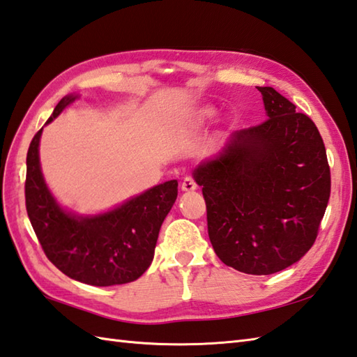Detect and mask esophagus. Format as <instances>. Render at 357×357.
<instances>
[{
    "label": "esophagus",
    "mask_w": 357,
    "mask_h": 357,
    "mask_svg": "<svg viewBox=\"0 0 357 357\" xmlns=\"http://www.w3.org/2000/svg\"><path fill=\"white\" fill-rule=\"evenodd\" d=\"M181 188H183V192H195L198 188V184H196V181L192 176H187L184 178L183 184H181Z\"/></svg>",
    "instance_id": "obj_1"
}]
</instances>
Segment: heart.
Here are the masks:
<instances>
[{
    "instance_id": "obj_1",
    "label": "heart",
    "mask_w": 357,
    "mask_h": 357,
    "mask_svg": "<svg viewBox=\"0 0 357 357\" xmlns=\"http://www.w3.org/2000/svg\"><path fill=\"white\" fill-rule=\"evenodd\" d=\"M199 116H201V119H206V118L213 116V110H211L210 107H204L202 110H199Z\"/></svg>"
}]
</instances>
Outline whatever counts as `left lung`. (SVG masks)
<instances>
[{"label": "left lung", "mask_w": 357, "mask_h": 357, "mask_svg": "<svg viewBox=\"0 0 357 357\" xmlns=\"http://www.w3.org/2000/svg\"><path fill=\"white\" fill-rule=\"evenodd\" d=\"M257 90L268 118L233 133L195 178L219 259L247 275H273L313 247L331 174L312 118L273 87Z\"/></svg>", "instance_id": "obj_1"}]
</instances>
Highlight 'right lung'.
<instances>
[{
    "instance_id": "add662e5",
    "label": "right lung",
    "mask_w": 357,
    "mask_h": 357,
    "mask_svg": "<svg viewBox=\"0 0 357 357\" xmlns=\"http://www.w3.org/2000/svg\"><path fill=\"white\" fill-rule=\"evenodd\" d=\"M77 96H66L47 124ZM43 128L27 151L26 210L47 259L79 282L110 287L138 279L153 261L159 229L178 196V181H167L123 206L93 218L66 213L44 184L38 146Z\"/></svg>"
}]
</instances>
